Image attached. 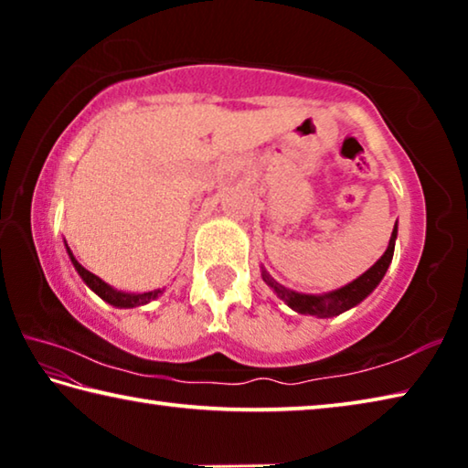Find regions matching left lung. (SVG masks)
Here are the masks:
<instances>
[{
	"label": "left lung",
	"mask_w": 468,
	"mask_h": 468,
	"mask_svg": "<svg viewBox=\"0 0 468 468\" xmlns=\"http://www.w3.org/2000/svg\"><path fill=\"white\" fill-rule=\"evenodd\" d=\"M396 235H399V227L394 225L390 241H388V248L382 253V258L369 268V271L363 272L359 279L351 281L345 287L328 291V292H320V295H310V292H297L291 291L287 287H282L281 282H276L271 274L266 272V268H262V279L264 282L271 287L276 297L282 299L292 312L297 314H305V315H315V318H335V315L345 314L351 307L359 305L363 299H366L371 291H374L379 282H382L384 274L388 271V266L392 264V256H394V243H396Z\"/></svg>",
	"instance_id": "1"
}]
</instances>
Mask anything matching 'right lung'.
Returning <instances> with one entry per match:
<instances>
[{"instance_id":"right-lung-1","label":"right lung","mask_w":468,"mask_h":468,"mask_svg":"<svg viewBox=\"0 0 468 468\" xmlns=\"http://www.w3.org/2000/svg\"><path fill=\"white\" fill-rule=\"evenodd\" d=\"M66 250H68L69 260H72V264H74V268H76V272L80 274V279L86 282V287L97 292V295H99L102 301H107L109 305L122 307V310H130V307L146 305V303H150V301H154L156 297L163 295L165 289H154V291H148V292H125V291H117V289L111 287V284H107L102 279H99L97 274H92V272L86 271V268L74 258V253H72V250L68 248V243H66Z\"/></svg>"}]
</instances>
